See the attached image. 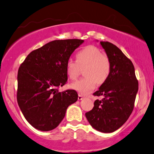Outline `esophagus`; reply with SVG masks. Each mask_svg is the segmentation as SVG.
Wrapping results in <instances>:
<instances>
[{"label":"esophagus","instance_id":"obj_1","mask_svg":"<svg viewBox=\"0 0 154 154\" xmlns=\"http://www.w3.org/2000/svg\"><path fill=\"white\" fill-rule=\"evenodd\" d=\"M78 99H79V100H82L84 99V97H83L82 94H79V96H78Z\"/></svg>","mask_w":154,"mask_h":154}]
</instances>
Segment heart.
I'll return each instance as SVG.
<instances>
[{
    "mask_svg": "<svg viewBox=\"0 0 154 154\" xmlns=\"http://www.w3.org/2000/svg\"><path fill=\"white\" fill-rule=\"evenodd\" d=\"M76 60H69L65 65V71L70 80H75L81 68L85 67V77L70 84V87L83 95L89 94L95 89L97 83L102 84L107 81L110 73V63L108 57L94 46H87L75 54Z\"/></svg>",
    "mask_w": 154,
    "mask_h": 154,
    "instance_id": "b5f03b06",
    "label": "heart"
}]
</instances>
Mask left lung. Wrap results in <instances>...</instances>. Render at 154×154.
<instances>
[{"mask_svg": "<svg viewBox=\"0 0 154 154\" xmlns=\"http://www.w3.org/2000/svg\"><path fill=\"white\" fill-rule=\"evenodd\" d=\"M100 44L110 60V73L93 94L103 98L95 100L93 108L85 116L96 130L110 133L120 128L132 113L138 82L132 61L116 46L108 41Z\"/></svg>", "mask_w": 154, "mask_h": 154, "instance_id": "1", "label": "left lung"}]
</instances>
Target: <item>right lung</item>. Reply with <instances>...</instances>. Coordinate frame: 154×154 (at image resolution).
Listing matches in <instances>:
<instances>
[{
	"label": "right lung",
	"instance_id": "add662e5",
	"mask_svg": "<svg viewBox=\"0 0 154 154\" xmlns=\"http://www.w3.org/2000/svg\"><path fill=\"white\" fill-rule=\"evenodd\" d=\"M84 40H55L34 50L20 65L17 74V103L26 120L34 128L50 131L63 121L78 94L58 91L68 81L65 65Z\"/></svg>",
	"mask_w": 154,
	"mask_h": 154
}]
</instances>
